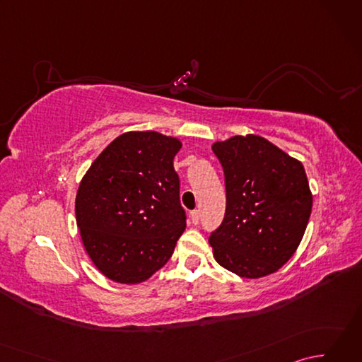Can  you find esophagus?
I'll list each match as a JSON object with an SVG mask.
<instances>
[{
    "mask_svg": "<svg viewBox=\"0 0 362 362\" xmlns=\"http://www.w3.org/2000/svg\"><path fill=\"white\" fill-rule=\"evenodd\" d=\"M191 222H193V224H199V221H201V211L199 210H194V211H191Z\"/></svg>",
    "mask_w": 362,
    "mask_h": 362,
    "instance_id": "1",
    "label": "esophagus"
}]
</instances>
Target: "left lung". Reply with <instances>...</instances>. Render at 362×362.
Masks as SVG:
<instances>
[{
  "mask_svg": "<svg viewBox=\"0 0 362 362\" xmlns=\"http://www.w3.org/2000/svg\"><path fill=\"white\" fill-rule=\"evenodd\" d=\"M211 148L227 189L224 221L209 238L213 257L243 279L271 275L294 255L310 221L313 193L302 161L255 134Z\"/></svg>",
  "mask_w": 362,
  "mask_h": 362,
  "instance_id": "left-lung-1",
  "label": "left lung"
}]
</instances>
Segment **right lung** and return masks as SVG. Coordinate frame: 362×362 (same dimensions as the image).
<instances>
[{
    "instance_id": "obj_1",
    "label": "right lung",
    "mask_w": 362,
    "mask_h": 362,
    "mask_svg": "<svg viewBox=\"0 0 362 362\" xmlns=\"http://www.w3.org/2000/svg\"><path fill=\"white\" fill-rule=\"evenodd\" d=\"M182 141L130 130L83 174L74 211L91 263L121 284L143 283L163 267L187 227L173 161Z\"/></svg>"
}]
</instances>
